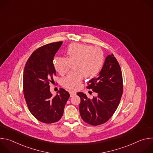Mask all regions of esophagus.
I'll use <instances>...</instances> for the list:
<instances>
[{"label":"esophagus","mask_w":153,"mask_h":153,"mask_svg":"<svg viewBox=\"0 0 153 153\" xmlns=\"http://www.w3.org/2000/svg\"><path fill=\"white\" fill-rule=\"evenodd\" d=\"M70 97H73L74 96H75L76 94V93L74 91H70Z\"/></svg>","instance_id":"34e87169"}]
</instances>
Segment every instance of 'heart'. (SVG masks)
Instances as JSON below:
<instances>
[{
  "instance_id": "heart-1",
  "label": "heart",
  "mask_w": 153,
  "mask_h": 153,
  "mask_svg": "<svg viewBox=\"0 0 153 153\" xmlns=\"http://www.w3.org/2000/svg\"><path fill=\"white\" fill-rule=\"evenodd\" d=\"M66 54L67 57H54L53 63L55 70L60 75L65 74L73 65L74 71L61 80V85L70 90L80 88L83 76L86 78L97 76L103 65V51L91 45L72 43L67 48Z\"/></svg>"
}]
</instances>
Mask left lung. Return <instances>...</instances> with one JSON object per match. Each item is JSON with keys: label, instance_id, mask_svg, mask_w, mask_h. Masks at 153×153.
Returning a JSON list of instances; mask_svg holds the SVG:
<instances>
[{"label": "left lung", "instance_id": "obj_1", "mask_svg": "<svg viewBox=\"0 0 153 153\" xmlns=\"http://www.w3.org/2000/svg\"><path fill=\"white\" fill-rule=\"evenodd\" d=\"M86 87L97 93L89 99L83 93H77L80 98L79 112L83 120L91 125L105 123L113 115L123 92V79L120 65L113 54L108 55L98 76L89 81Z\"/></svg>", "mask_w": 153, "mask_h": 153}]
</instances>
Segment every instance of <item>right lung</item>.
I'll list each match as a JSON object with an SVG mask.
<instances>
[{"instance_id": "add662e5", "label": "right lung", "mask_w": 153, "mask_h": 153, "mask_svg": "<svg viewBox=\"0 0 153 153\" xmlns=\"http://www.w3.org/2000/svg\"><path fill=\"white\" fill-rule=\"evenodd\" d=\"M63 42L51 43L34 51L24 71V97L31 113L39 121L51 123L59 120L70 94L60 88L53 97L50 84L53 83L56 70L53 61Z\"/></svg>"}]
</instances>
